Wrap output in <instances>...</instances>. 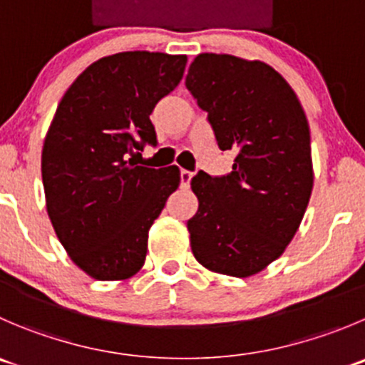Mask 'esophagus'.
I'll return each mask as SVG.
<instances>
[{
    "mask_svg": "<svg viewBox=\"0 0 365 365\" xmlns=\"http://www.w3.org/2000/svg\"><path fill=\"white\" fill-rule=\"evenodd\" d=\"M180 180H182L183 187H189L190 180H192V173L187 171V169H182V171H180Z\"/></svg>",
    "mask_w": 365,
    "mask_h": 365,
    "instance_id": "esophagus-1",
    "label": "esophagus"
}]
</instances>
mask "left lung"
Masks as SVG:
<instances>
[{
  "instance_id": "obj_1",
  "label": "left lung",
  "mask_w": 365,
  "mask_h": 365,
  "mask_svg": "<svg viewBox=\"0 0 365 365\" xmlns=\"http://www.w3.org/2000/svg\"><path fill=\"white\" fill-rule=\"evenodd\" d=\"M185 85L208 114L232 173L200 171L190 247L208 271L246 278L277 260L298 232L314 185L310 130L291 85L260 60L201 53Z\"/></svg>"
}]
</instances>
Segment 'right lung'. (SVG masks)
Returning <instances> with one entry per match:
<instances>
[{
  "label": "right lung",
  "mask_w": 365,
  "mask_h": 365,
  "mask_svg": "<svg viewBox=\"0 0 365 365\" xmlns=\"http://www.w3.org/2000/svg\"><path fill=\"white\" fill-rule=\"evenodd\" d=\"M185 55L123 51L91 63L60 100L42 148L46 208L71 260L101 282L144 265L148 232L178 189L176 165L128 155L157 144L155 105L175 91Z\"/></svg>",
  "instance_id": "obj_1"
}]
</instances>
